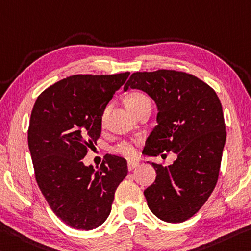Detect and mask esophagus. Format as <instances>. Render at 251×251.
Here are the masks:
<instances>
[{"mask_svg": "<svg viewBox=\"0 0 251 251\" xmlns=\"http://www.w3.org/2000/svg\"><path fill=\"white\" fill-rule=\"evenodd\" d=\"M138 165H140V163L135 161H128V163H127V166H128L129 171H133L135 168H137Z\"/></svg>", "mask_w": 251, "mask_h": 251, "instance_id": "34e87169", "label": "esophagus"}]
</instances>
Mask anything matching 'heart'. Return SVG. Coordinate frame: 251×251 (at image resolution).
<instances>
[{
    "instance_id": "1",
    "label": "heart",
    "mask_w": 251,
    "mask_h": 251,
    "mask_svg": "<svg viewBox=\"0 0 251 251\" xmlns=\"http://www.w3.org/2000/svg\"><path fill=\"white\" fill-rule=\"evenodd\" d=\"M146 99L147 98L142 94H138V93L130 94V95H128V96H127L126 100H125L126 108H130V107L137 106L138 104H141L142 101L146 100ZM136 145H137V142L123 141L121 143H118V144L114 147L113 151L115 153H117L119 155H123V156L132 158V157L136 156V154H137Z\"/></svg>"
}]
</instances>
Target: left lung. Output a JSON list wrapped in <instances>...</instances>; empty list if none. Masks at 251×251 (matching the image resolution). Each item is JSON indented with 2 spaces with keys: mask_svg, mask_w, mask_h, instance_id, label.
<instances>
[{
  "mask_svg": "<svg viewBox=\"0 0 251 251\" xmlns=\"http://www.w3.org/2000/svg\"><path fill=\"white\" fill-rule=\"evenodd\" d=\"M146 93L157 107V125L143 154H176L172 165L152 163L156 178L144 191L147 205L163 221L177 224L193 217L216 188L226 125L216 91L192 75L176 70L134 73L124 91Z\"/></svg>",
  "mask_w": 251,
  "mask_h": 251,
  "instance_id": "left-lung-1",
  "label": "left lung"
}]
</instances>
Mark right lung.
I'll return each instance as SVG.
<instances>
[{"label": "right lung", "mask_w": 251, "mask_h": 251, "mask_svg": "<svg viewBox=\"0 0 251 251\" xmlns=\"http://www.w3.org/2000/svg\"><path fill=\"white\" fill-rule=\"evenodd\" d=\"M128 75H70L35 100L27 132L35 180L55 216L71 228L104 224L128 173L125 158L116 155H106L97 170L82 162L100 136L106 106Z\"/></svg>", "instance_id": "right-lung-1"}]
</instances>
